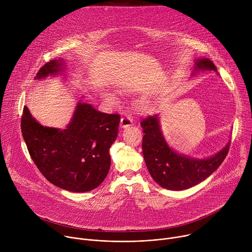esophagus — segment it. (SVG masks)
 Segmentation results:
<instances>
[{
    "label": "esophagus",
    "mask_w": 252,
    "mask_h": 252,
    "mask_svg": "<svg viewBox=\"0 0 252 252\" xmlns=\"http://www.w3.org/2000/svg\"><path fill=\"white\" fill-rule=\"evenodd\" d=\"M132 126V121L128 117H123L121 119V127L126 128Z\"/></svg>",
    "instance_id": "obj_1"
}]
</instances>
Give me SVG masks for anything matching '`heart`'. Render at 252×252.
<instances>
[{"mask_svg":"<svg viewBox=\"0 0 252 252\" xmlns=\"http://www.w3.org/2000/svg\"><path fill=\"white\" fill-rule=\"evenodd\" d=\"M121 89L123 91H128L127 87H124L122 86ZM103 98L109 102L111 104H117L118 103V97L117 95L114 94V93H111V92H104L103 94H102ZM152 106H151V103L147 100V99H139L137 102H136V110L138 113L140 114H147L151 111Z\"/></svg>","mask_w":252,"mask_h":252,"instance_id":"obj_1","label":"heart"}]
</instances>
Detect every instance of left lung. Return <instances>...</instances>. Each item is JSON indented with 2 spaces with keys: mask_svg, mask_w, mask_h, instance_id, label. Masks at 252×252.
I'll use <instances>...</instances> for the list:
<instances>
[{
  "mask_svg": "<svg viewBox=\"0 0 252 252\" xmlns=\"http://www.w3.org/2000/svg\"><path fill=\"white\" fill-rule=\"evenodd\" d=\"M205 70L218 73L217 66L209 59H195L191 76ZM140 126L145 133L143 158L154 181L162 189L185 190L200 184L220 167L228 153L229 141L220 152L207 158H192L178 153L163 136L158 115L143 120Z\"/></svg>",
  "mask_w": 252,
  "mask_h": 252,
  "instance_id": "1",
  "label": "left lung"
}]
</instances>
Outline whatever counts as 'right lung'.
Returning a JSON list of instances; mask_svg holds the SVG:
<instances>
[{
    "label": "right lung",
    "instance_id": "1",
    "mask_svg": "<svg viewBox=\"0 0 252 252\" xmlns=\"http://www.w3.org/2000/svg\"><path fill=\"white\" fill-rule=\"evenodd\" d=\"M63 59L44 64L34 77L42 81L63 75ZM77 102L64 128L45 126L24 106L21 127L33 162L54 186L73 192L96 189L111 167L110 149L117 139L121 117L100 113L87 101Z\"/></svg>",
    "mask_w": 252,
    "mask_h": 252
}]
</instances>
